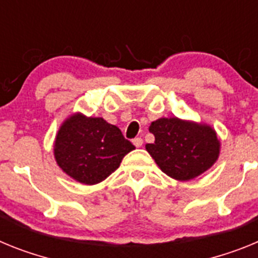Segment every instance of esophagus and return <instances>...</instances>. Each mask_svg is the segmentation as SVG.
Returning <instances> with one entry per match:
<instances>
[{
    "mask_svg": "<svg viewBox=\"0 0 258 258\" xmlns=\"http://www.w3.org/2000/svg\"><path fill=\"white\" fill-rule=\"evenodd\" d=\"M132 143H134V145H135L136 148H140L143 145V139L142 138H135L134 140H132Z\"/></svg>",
    "mask_w": 258,
    "mask_h": 258,
    "instance_id": "34e87169",
    "label": "esophagus"
}]
</instances>
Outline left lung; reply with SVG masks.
<instances>
[{
	"instance_id": "obj_1",
	"label": "left lung",
	"mask_w": 258,
	"mask_h": 258,
	"mask_svg": "<svg viewBox=\"0 0 258 258\" xmlns=\"http://www.w3.org/2000/svg\"><path fill=\"white\" fill-rule=\"evenodd\" d=\"M149 132L153 144L145 149L166 175L176 180H191L216 163L219 143L216 131L208 124L174 118L152 122Z\"/></svg>"
}]
</instances>
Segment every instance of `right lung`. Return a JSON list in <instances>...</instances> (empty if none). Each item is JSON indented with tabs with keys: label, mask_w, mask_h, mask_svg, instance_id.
I'll return each instance as SVG.
<instances>
[{
	"label": "right lung",
	"mask_w": 258,
	"mask_h": 258,
	"mask_svg": "<svg viewBox=\"0 0 258 258\" xmlns=\"http://www.w3.org/2000/svg\"><path fill=\"white\" fill-rule=\"evenodd\" d=\"M135 147L104 118L70 115L58 130L54 158L67 175L83 184H97L119 167Z\"/></svg>",
	"instance_id": "right-lung-1"
}]
</instances>
